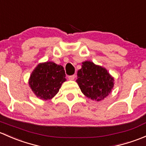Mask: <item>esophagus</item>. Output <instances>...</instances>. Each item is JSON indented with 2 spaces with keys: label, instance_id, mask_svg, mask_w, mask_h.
I'll use <instances>...</instances> for the list:
<instances>
[{
  "label": "esophagus",
  "instance_id": "34e87169",
  "mask_svg": "<svg viewBox=\"0 0 146 146\" xmlns=\"http://www.w3.org/2000/svg\"><path fill=\"white\" fill-rule=\"evenodd\" d=\"M76 78V76L75 75H71V76H68V79L70 80H74V79Z\"/></svg>",
  "mask_w": 146,
  "mask_h": 146
}]
</instances>
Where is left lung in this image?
<instances>
[{"label":"left lung","mask_w":146,"mask_h":146,"mask_svg":"<svg viewBox=\"0 0 146 146\" xmlns=\"http://www.w3.org/2000/svg\"><path fill=\"white\" fill-rule=\"evenodd\" d=\"M76 82L84 95L97 101L109 95L114 86V78L106 69L90 61L82 62Z\"/></svg>","instance_id":"left-lung-1"}]
</instances>
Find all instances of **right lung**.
<instances>
[{
	"label": "right lung",
	"instance_id": "1",
	"mask_svg": "<svg viewBox=\"0 0 146 146\" xmlns=\"http://www.w3.org/2000/svg\"><path fill=\"white\" fill-rule=\"evenodd\" d=\"M65 76L62 66L52 62L40 63L31 73L29 84L37 97L50 100L58 94Z\"/></svg>",
	"mask_w": 146,
	"mask_h": 146
}]
</instances>
